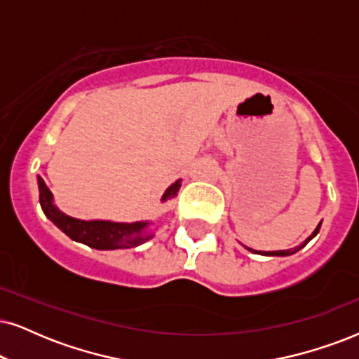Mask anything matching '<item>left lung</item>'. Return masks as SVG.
I'll use <instances>...</instances> for the list:
<instances>
[{
  "label": "left lung",
  "instance_id": "1",
  "mask_svg": "<svg viewBox=\"0 0 359 359\" xmlns=\"http://www.w3.org/2000/svg\"><path fill=\"white\" fill-rule=\"evenodd\" d=\"M320 226H321V222H320V224H318V225H316V229H315V230H313V233L310 235V237H308V238L305 240V242H303L302 245H298V247H294V248H290V250H275V252H262V250H253V248H248V247H245V245H243V247H245V248H247V250H250V252H253V253H260V255H265V257H288V255H293V253H294V252H298V250H300V248H303V247H305V245H306L308 242H310V240H311V238H315V237H316V233H318V232H320Z\"/></svg>",
  "mask_w": 359,
  "mask_h": 359
}]
</instances>
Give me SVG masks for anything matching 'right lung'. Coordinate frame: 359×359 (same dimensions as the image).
Here are the masks:
<instances>
[{
    "label": "right lung",
    "instance_id": "1",
    "mask_svg": "<svg viewBox=\"0 0 359 359\" xmlns=\"http://www.w3.org/2000/svg\"><path fill=\"white\" fill-rule=\"evenodd\" d=\"M180 185H182V179L175 180L162 195L161 202L172 201L179 194ZM38 187L39 203L44 215L74 242L84 243L96 250H117V248L139 247L154 237V233L149 230V226L152 225L151 220L126 224V222L112 220H81L66 215L54 205L53 192L41 177H38Z\"/></svg>",
    "mask_w": 359,
    "mask_h": 359
}]
</instances>
